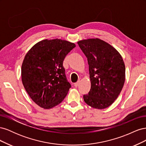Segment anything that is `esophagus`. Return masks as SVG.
I'll return each mask as SVG.
<instances>
[{
	"instance_id": "obj_1",
	"label": "esophagus",
	"mask_w": 146,
	"mask_h": 146,
	"mask_svg": "<svg viewBox=\"0 0 146 146\" xmlns=\"http://www.w3.org/2000/svg\"><path fill=\"white\" fill-rule=\"evenodd\" d=\"M79 83H80V81H78L77 82L74 83V86H76V87H77L79 85Z\"/></svg>"
}]
</instances>
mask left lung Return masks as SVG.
I'll use <instances>...</instances> for the list:
<instances>
[{
  "label": "left lung",
  "mask_w": 146,
  "mask_h": 146,
  "mask_svg": "<svg viewBox=\"0 0 146 146\" xmlns=\"http://www.w3.org/2000/svg\"><path fill=\"white\" fill-rule=\"evenodd\" d=\"M89 64L91 90L83 95L85 103L96 109L110 107L120 94L125 79V67L118 51L99 38L79 41Z\"/></svg>",
  "instance_id": "8db88e82"
}]
</instances>
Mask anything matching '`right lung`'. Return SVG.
<instances>
[{
    "instance_id": "obj_1",
    "label": "right lung",
    "mask_w": 146,
    "mask_h": 146,
    "mask_svg": "<svg viewBox=\"0 0 146 146\" xmlns=\"http://www.w3.org/2000/svg\"><path fill=\"white\" fill-rule=\"evenodd\" d=\"M74 43L61 39H44L25 55L21 68L22 82L35 104L44 109L63 100L71 87L63 63Z\"/></svg>"
}]
</instances>
